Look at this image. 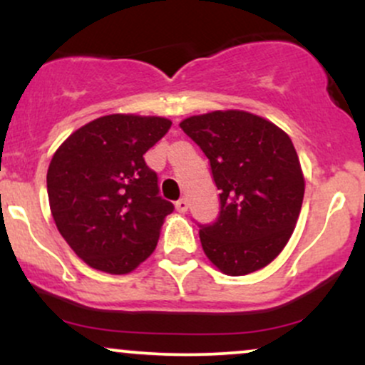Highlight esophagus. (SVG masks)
<instances>
[{
  "label": "esophagus",
  "instance_id": "34e87169",
  "mask_svg": "<svg viewBox=\"0 0 365 365\" xmlns=\"http://www.w3.org/2000/svg\"><path fill=\"white\" fill-rule=\"evenodd\" d=\"M175 207H177L178 212H185L187 209H188L187 199H180V200H177V202H175Z\"/></svg>",
  "mask_w": 365,
  "mask_h": 365
}]
</instances>
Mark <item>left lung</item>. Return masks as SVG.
I'll list each match as a JSON object with an SVG mask.
<instances>
[{"label": "left lung", "instance_id": "8db88e82", "mask_svg": "<svg viewBox=\"0 0 365 365\" xmlns=\"http://www.w3.org/2000/svg\"><path fill=\"white\" fill-rule=\"evenodd\" d=\"M202 149L220 190V216L200 225L204 252L221 273L262 269L290 240L304 200V173L292 139L261 116L211 111L180 123Z\"/></svg>", "mask_w": 365, "mask_h": 365}]
</instances>
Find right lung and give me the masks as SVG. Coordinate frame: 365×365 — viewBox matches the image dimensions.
<instances>
[{
	"label": "right lung",
	"mask_w": 365,
	"mask_h": 365,
	"mask_svg": "<svg viewBox=\"0 0 365 365\" xmlns=\"http://www.w3.org/2000/svg\"><path fill=\"white\" fill-rule=\"evenodd\" d=\"M170 127L161 116L108 115L75 130L54 153L46 178L53 220L94 269L127 274L156 249L173 204L158 195L144 154Z\"/></svg>",
	"instance_id": "obj_1"
}]
</instances>
